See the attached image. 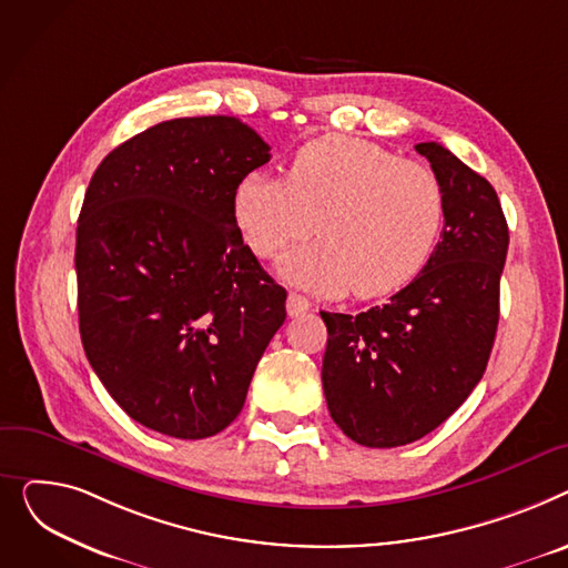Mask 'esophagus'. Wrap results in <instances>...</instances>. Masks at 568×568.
<instances>
[{
  "instance_id": "1",
  "label": "esophagus",
  "mask_w": 568,
  "mask_h": 568,
  "mask_svg": "<svg viewBox=\"0 0 568 568\" xmlns=\"http://www.w3.org/2000/svg\"><path fill=\"white\" fill-rule=\"evenodd\" d=\"M310 310H312V303H310V300H307L305 295H300V293H295V291L288 293L286 312H288L291 318H295V316H300V314H305V312H310Z\"/></svg>"
}]
</instances>
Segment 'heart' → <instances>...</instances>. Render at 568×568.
<instances>
[{
  "label": "heart",
  "instance_id": "heart-1",
  "mask_svg": "<svg viewBox=\"0 0 568 568\" xmlns=\"http://www.w3.org/2000/svg\"><path fill=\"white\" fill-rule=\"evenodd\" d=\"M233 215L250 250L280 261V273L325 295L383 297L413 282L436 250L445 222L443 185L428 166L369 140L325 135L300 149L286 179L247 174Z\"/></svg>",
  "mask_w": 568,
  "mask_h": 568
}]
</instances>
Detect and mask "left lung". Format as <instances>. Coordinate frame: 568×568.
Segmentation results:
<instances>
[{
	"mask_svg": "<svg viewBox=\"0 0 568 568\" xmlns=\"http://www.w3.org/2000/svg\"><path fill=\"white\" fill-rule=\"evenodd\" d=\"M443 185L445 226L422 273L383 307L321 312L323 392L346 436L402 447L438 428L481 381L499 318L509 226L493 185L436 142L415 146Z\"/></svg>",
	"mask_w": 568,
	"mask_h": 568,
	"instance_id": "1",
	"label": "left lung"
}]
</instances>
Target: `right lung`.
I'll use <instances>...</instances> for the list:
<instances>
[{
	"label": "right lung",
	"mask_w": 568,
	"mask_h": 568,
	"mask_svg": "<svg viewBox=\"0 0 568 568\" xmlns=\"http://www.w3.org/2000/svg\"><path fill=\"white\" fill-rule=\"evenodd\" d=\"M268 160L236 116H185L116 146L87 187L82 346L125 415L162 436L202 440L236 419L286 318V291L233 215L239 183Z\"/></svg>",
	"instance_id": "1"
}]
</instances>
